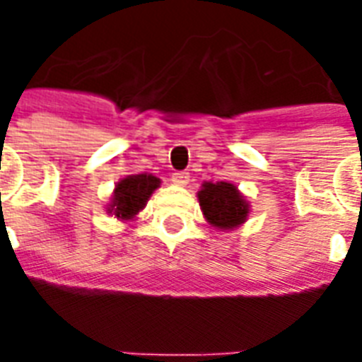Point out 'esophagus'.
I'll use <instances>...</instances> for the list:
<instances>
[{"instance_id":"1","label":"esophagus","mask_w":362,"mask_h":362,"mask_svg":"<svg viewBox=\"0 0 362 362\" xmlns=\"http://www.w3.org/2000/svg\"><path fill=\"white\" fill-rule=\"evenodd\" d=\"M173 182H175L176 186H187V184H189V173H184V170L175 173V175H173Z\"/></svg>"}]
</instances>
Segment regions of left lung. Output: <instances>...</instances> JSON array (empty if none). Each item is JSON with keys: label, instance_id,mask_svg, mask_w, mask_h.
<instances>
[{"label": "left lung", "instance_id": "1", "mask_svg": "<svg viewBox=\"0 0 362 362\" xmlns=\"http://www.w3.org/2000/svg\"><path fill=\"white\" fill-rule=\"evenodd\" d=\"M197 199L203 216L214 230H237L250 214V203L231 182H203Z\"/></svg>", "mask_w": 362, "mask_h": 362}]
</instances>
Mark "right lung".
Listing matches in <instances>:
<instances>
[{"label":"right lung","mask_w":362,"mask_h":362,"mask_svg":"<svg viewBox=\"0 0 362 362\" xmlns=\"http://www.w3.org/2000/svg\"><path fill=\"white\" fill-rule=\"evenodd\" d=\"M161 186V180L150 173L127 175L115 184L114 195L107 205V212L121 222H132L136 214L146 206L151 193Z\"/></svg>","instance_id":"1"}]
</instances>
